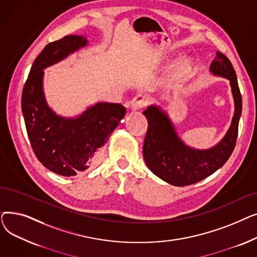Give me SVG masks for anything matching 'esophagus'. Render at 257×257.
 Instances as JSON below:
<instances>
[{
    "instance_id": "1",
    "label": "esophagus",
    "mask_w": 257,
    "mask_h": 257,
    "mask_svg": "<svg viewBox=\"0 0 257 257\" xmlns=\"http://www.w3.org/2000/svg\"><path fill=\"white\" fill-rule=\"evenodd\" d=\"M148 101H149V99H148L147 96H145V94H138L137 97H134L130 103V107L132 110H140L142 109L143 107H145L148 103Z\"/></svg>"
}]
</instances>
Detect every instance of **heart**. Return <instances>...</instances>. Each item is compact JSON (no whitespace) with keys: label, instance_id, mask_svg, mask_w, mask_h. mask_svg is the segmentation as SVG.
I'll return each mask as SVG.
<instances>
[{"label":"heart","instance_id":"obj_1","mask_svg":"<svg viewBox=\"0 0 257 257\" xmlns=\"http://www.w3.org/2000/svg\"><path fill=\"white\" fill-rule=\"evenodd\" d=\"M179 64H180L181 67H187L188 65L191 64V61H190V59H188V58H183V59L179 62Z\"/></svg>","mask_w":257,"mask_h":257}]
</instances>
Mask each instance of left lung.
<instances>
[{"mask_svg": "<svg viewBox=\"0 0 257 257\" xmlns=\"http://www.w3.org/2000/svg\"><path fill=\"white\" fill-rule=\"evenodd\" d=\"M209 72L229 81L234 102L230 127L223 139L211 148L196 149L186 145L161 106L149 105L143 112L149 124L143 150L146 165L161 180L175 186L191 185L210 176L225 165L235 147L241 114V96L235 71L229 59L217 52Z\"/></svg>", "mask_w": 257, "mask_h": 257, "instance_id": "1", "label": "left lung"}]
</instances>
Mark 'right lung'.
I'll return each instance as SVG.
<instances>
[{"mask_svg":"<svg viewBox=\"0 0 257 257\" xmlns=\"http://www.w3.org/2000/svg\"><path fill=\"white\" fill-rule=\"evenodd\" d=\"M87 46L83 35H66L47 45L23 89L22 111L32 149L48 170L65 177L96 166L101 148L126 113L123 105L108 102L90 105L75 116L57 114L49 106L44 71Z\"/></svg>","mask_w":257,"mask_h":257,"instance_id":"add662e5","label":"right lung"}]
</instances>
